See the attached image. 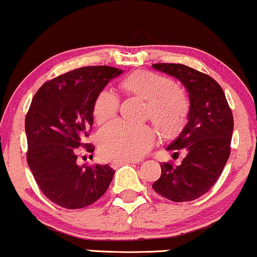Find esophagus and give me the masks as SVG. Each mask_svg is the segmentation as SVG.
Wrapping results in <instances>:
<instances>
[{"mask_svg":"<svg viewBox=\"0 0 257 257\" xmlns=\"http://www.w3.org/2000/svg\"><path fill=\"white\" fill-rule=\"evenodd\" d=\"M139 161L138 160H124V161H112L111 164H110V166L112 168H117L119 166H122V165H138Z\"/></svg>","mask_w":257,"mask_h":257,"instance_id":"obj_1","label":"esophagus"}]
</instances>
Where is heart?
<instances>
[{"mask_svg":"<svg viewBox=\"0 0 257 257\" xmlns=\"http://www.w3.org/2000/svg\"><path fill=\"white\" fill-rule=\"evenodd\" d=\"M125 95L147 102L146 115L157 125L165 139H174L184 131L191 111L187 93L175 86L174 80L152 71H136L119 82ZM118 98L111 91L103 90L96 96L92 113L97 123L115 118ZM157 134L148 125L131 126L113 122L100 129L98 146L102 154L110 160H138L154 145Z\"/></svg>","mask_w":257,"mask_h":257,"instance_id":"obj_1","label":"heart"}]
</instances>
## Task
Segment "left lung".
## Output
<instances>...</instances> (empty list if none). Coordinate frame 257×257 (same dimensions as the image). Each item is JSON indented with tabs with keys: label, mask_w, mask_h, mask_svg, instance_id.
<instances>
[{
	"label": "left lung",
	"mask_w": 257,
	"mask_h": 257,
	"mask_svg": "<svg viewBox=\"0 0 257 257\" xmlns=\"http://www.w3.org/2000/svg\"><path fill=\"white\" fill-rule=\"evenodd\" d=\"M155 70L179 79L188 91L191 111L179 138L167 147L186 157L179 166L161 164L160 178L153 190L172 201H191L205 194L222 174L230 157L233 117L218 83L183 64H153Z\"/></svg>",
	"instance_id": "left-lung-1"
}]
</instances>
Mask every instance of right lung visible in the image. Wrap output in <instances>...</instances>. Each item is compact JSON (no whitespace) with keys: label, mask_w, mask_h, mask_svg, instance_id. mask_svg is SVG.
<instances>
[{"label":"right lung","mask_w":257,"mask_h":257,"mask_svg":"<svg viewBox=\"0 0 257 257\" xmlns=\"http://www.w3.org/2000/svg\"><path fill=\"white\" fill-rule=\"evenodd\" d=\"M122 73L111 66H85L47 80L37 91L26 115L27 162L41 192L65 209L76 210L98 200L111 183L109 165H77L78 147L93 124L96 96Z\"/></svg>","instance_id":"right-lung-1"}]
</instances>
